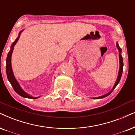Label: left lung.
I'll use <instances>...</instances> for the list:
<instances>
[{"label":"left lung","instance_id":"left-lung-1","mask_svg":"<svg viewBox=\"0 0 135 135\" xmlns=\"http://www.w3.org/2000/svg\"><path fill=\"white\" fill-rule=\"evenodd\" d=\"M117 47L118 50V52H119V62H120V68H119L118 74V76H117V80H116V81H115V85H114L113 87L112 88V89L110 90V91H109L108 93H107V94H105V95H102V96L98 97H95V98H92L93 99L103 98H105V97H106L108 96V95H110V93L113 91V90L115 89L116 86H117V85L118 84L119 81H120V80L121 79V77H122V75L123 69V58H122V49H120V46H119L118 44V42H117Z\"/></svg>","mask_w":135,"mask_h":135}]
</instances>
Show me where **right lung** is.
<instances>
[{
	"mask_svg": "<svg viewBox=\"0 0 135 135\" xmlns=\"http://www.w3.org/2000/svg\"><path fill=\"white\" fill-rule=\"evenodd\" d=\"M23 30H22L21 31H20L19 33H18V35L17 38L15 39V40L13 42L12 44L11 45V49H10L9 52L8 53L7 57L6 59V73L7 76V78L9 81V82L11 83V84L12 86L13 90H15V91L16 92L17 94H18L20 96L22 97H24V98H31V99H37L39 98L38 97H32L31 95L28 94V93H26L24 90H23L20 86L19 83L17 81V80L15 78L14 75H13L12 68V65H11V58H12V52L13 50V48H14V46L15 44H17L18 39L20 38V34L22 32H23Z\"/></svg>",
	"mask_w": 135,
	"mask_h": 135,
	"instance_id": "right-lung-1",
	"label": "right lung"
}]
</instances>
